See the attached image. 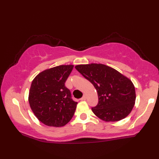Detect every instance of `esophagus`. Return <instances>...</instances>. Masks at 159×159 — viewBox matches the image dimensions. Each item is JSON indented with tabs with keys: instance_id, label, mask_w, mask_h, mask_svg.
<instances>
[{
	"instance_id": "34e87169",
	"label": "esophagus",
	"mask_w": 159,
	"mask_h": 159,
	"mask_svg": "<svg viewBox=\"0 0 159 159\" xmlns=\"http://www.w3.org/2000/svg\"><path fill=\"white\" fill-rule=\"evenodd\" d=\"M86 99V96L85 95H83V98L80 99V100H82V101H84V100H85Z\"/></svg>"
}]
</instances>
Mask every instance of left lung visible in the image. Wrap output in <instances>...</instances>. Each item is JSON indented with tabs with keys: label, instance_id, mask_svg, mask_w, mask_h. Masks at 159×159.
<instances>
[{
	"label": "left lung",
	"instance_id": "1",
	"mask_svg": "<svg viewBox=\"0 0 159 159\" xmlns=\"http://www.w3.org/2000/svg\"><path fill=\"white\" fill-rule=\"evenodd\" d=\"M75 68L95 88L98 104L92 111L106 122L118 121L128 116L134 105L133 82L117 70L102 64L76 65Z\"/></svg>",
	"mask_w": 159,
	"mask_h": 159
}]
</instances>
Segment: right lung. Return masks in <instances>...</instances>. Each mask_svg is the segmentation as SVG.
Returning a JSON list of instances; mask_svg holds the SVG:
<instances>
[{
  "label": "right lung",
  "mask_w": 159,
  "mask_h": 159,
  "mask_svg": "<svg viewBox=\"0 0 159 159\" xmlns=\"http://www.w3.org/2000/svg\"><path fill=\"white\" fill-rule=\"evenodd\" d=\"M74 65H60L44 70L34 78L29 94L32 111L40 121L48 126L61 127L74 114L77 102L71 99L65 87Z\"/></svg>",
  "instance_id": "1"
}]
</instances>
